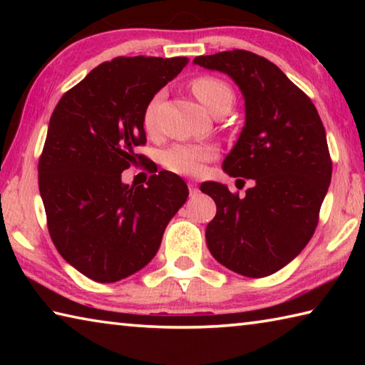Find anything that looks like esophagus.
<instances>
[{"label":"esophagus","instance_id":"esophagus-1","mask_svg":"<svg viewBox=\"0 0 365 365\" xmlns=\"http://www.w3.org/2000/svg\"><path fill=\"white\" fill-rule=\"evenodd\" d=\"M188 188H190V195H191V196L197 193V187H196V183L190 182V183H188Z\"/></svg>","mask_w":365,"mask_h":365}]
</instances>
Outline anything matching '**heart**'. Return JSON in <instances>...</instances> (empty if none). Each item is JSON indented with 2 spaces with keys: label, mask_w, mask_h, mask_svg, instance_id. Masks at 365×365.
<instances>
[{
  "label": "heart",
  "mask_w": 365,
  "mask_h": 365,
  "mask_svg": "<svg viewBox=\"0 0 365 365\" xmlns=\"http://www.w3.org/2000/svg\"><path fill=\"white\" fill-rule=\"evenodd\" d=\"M191 90L195 96L212 114L222 109H230L233 104V90L225 80L212 76H202L191 82ZM164 93L158 91L148 101L143 114V125L148 133L158 132L156 113ZM217 158V148L209 143H175L163 153V164L165 169L175 172L178 175H200L206 163Z\"/></svg>",
  "instance_id": "1"
}]
</instances>
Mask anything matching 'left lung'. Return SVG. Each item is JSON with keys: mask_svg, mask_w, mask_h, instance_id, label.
Wrapping results in <instances>:
<instances>
[{"mask_svg": "<svg viewBox=\"0 0 365 365\" xmlns=\"http://www.w3.org/2000/svg\"><path fill=\"white\" fill-rule=\"evenodd\" d=\"M193 63L227 73L242 90L245 127L222 168L255 180L245 196L217 182L201 185L217 206L207 248L227 269L261 279L292 262L316 232L331 178L324 123L311 98L269 59L233 49Z\"/></svg>", "mask_w": 365, "mask_h": 365, "instance_id": "obj_1", "label": "left lung"}]
</instances>
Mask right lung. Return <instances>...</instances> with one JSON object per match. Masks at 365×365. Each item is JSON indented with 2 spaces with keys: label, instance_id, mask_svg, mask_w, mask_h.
Listing matches in <instances>:
<instances>
[{
  "label": "right lung",
  "instance_id": "add662e5",
  "mask_svg": "<svg viewBox=\"0 0 365 365\" xmlns=\"http://www.w3.org/2000/svg\"><path fill=\"white\" fill-rule=\"evenodd\" d=\"M188 59L115 58L66 91L49 119L38 160L48 232L72 267L100 283L119 282L156 256L169 220L188 187L169 170L146 187L120 174L145 164L148 101L182 72Z\"/></svg>",
  "mask_w": 365,
  "mask_h": 365
}]
</instances>
